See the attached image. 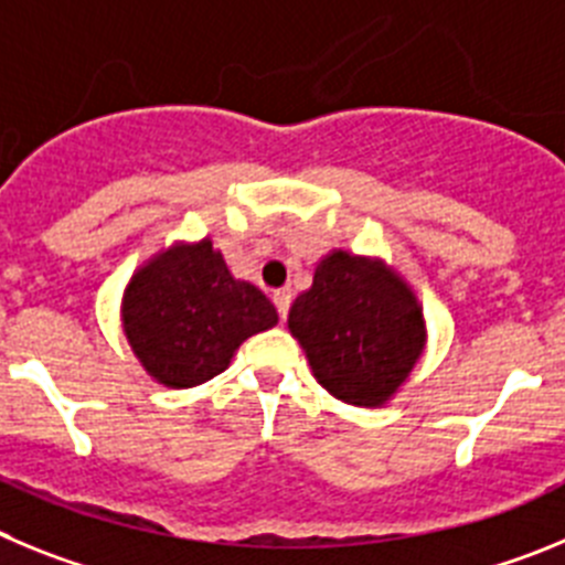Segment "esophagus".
Instances as JSON below:
<instances>
[{
	"label": "esophagus",
	"mask_w": 565,
	"mask_h": 565,
	"mask_svg": "<svg viewBox=\"0 0 565 565\" xmlns=\"http://www.w3.org/2000/svg\"><path fill=\"white\" fill-rule=\"evenodd\" d=\"M273 303H276L278 309V318L287 320L289 303H292V292H289V289H276V292H273Z\"/></svg>",
	"instance_id": "obj_1"
}]
</instances>
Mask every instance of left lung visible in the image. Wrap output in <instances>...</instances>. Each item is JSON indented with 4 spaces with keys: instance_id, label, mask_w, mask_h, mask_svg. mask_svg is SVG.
Masks as SVG:
<instances>
[{
    "instance_id": "left-lung-1",
    "label": "left lung",
    "mask_w": 565,
    "mask_h": 565,
    "mask_svg": "<svg viewBox=\"0 0 565 565\" xmlns=\"http://www.w3.org/2000/svg\"><path fill=\"white\" fill-rule=\"evenodd\" d=\"M287 327L312 374L349 405L380 408L403 388L425 352V315L414 289L385 262L332 250L312 287L289 307Z\"/></svg>"
}]
</instances>
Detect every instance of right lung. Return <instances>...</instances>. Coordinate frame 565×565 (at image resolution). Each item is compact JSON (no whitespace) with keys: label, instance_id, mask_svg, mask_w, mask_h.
<instances>
[{"label":"right lung","instance_id":"right-lung-1","mask_svg":"<svg viewBox=\"0 0 565 565\" xmlns=\"http://www.w3.org/2000/svg\"><path fill=\"white\" fill-rule=\"evenodd\" d=\"M120 320L149 377L194 388L222 374L247 338L276 327L278 312L202 238L154 253L126 284Z\"/></svg>","mask_w":565,"mask_h":565}]
</instances>
